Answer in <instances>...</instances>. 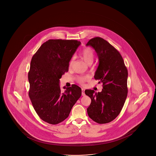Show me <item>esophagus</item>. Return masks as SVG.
Wrapping results in <instances>:
<instances>
[{
  "label": "esophagus",
  "mask_w": 156,
  "mask_h": 156,
  "mask_svg": "<svg viewBox=\"0 0 156 156\" xmlns=\"http://www.w3.org/2000/svg\"><path fill=\"white\" fill-rule=\"evenodd\" d=\"M82 95L83 96L85 95V90L84 89H83V88L82 89Z\"/></svg>",
  "instance_id": "34e87169"
}]
</instances>
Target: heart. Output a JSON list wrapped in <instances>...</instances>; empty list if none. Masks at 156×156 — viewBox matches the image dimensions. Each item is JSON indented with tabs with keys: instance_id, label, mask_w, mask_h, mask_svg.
Here are the masks:
<instances>
[{
	"instance_id": "b5f03b06",
	"label": "heart",
	"mask_w": 156,
	"mask_h": 156,
	"mask_svg": "<svg viewBox=\"0 0 156 156\" xmlns=\"http://www.w3.org/2000/svg\"><path fill=\"white\" fill-rule=\"evenodd\" d=\"M80 57L83 59L85 62L88 65H91L93 62L94 59L93 51L90 48H86L83 49L81 53L80 54ZM73 62V59H72L69 63V66H71ZM76 81L80 84H83L85 82L89 80L90 77L87 75H81L77 76L76 77Z\"/></svg>"
}]
</instances>
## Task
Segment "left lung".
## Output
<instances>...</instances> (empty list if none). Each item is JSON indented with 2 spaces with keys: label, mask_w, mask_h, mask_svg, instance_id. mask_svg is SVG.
Here are the masks:
<instances>
[{
  "label": "left lung",
  "mask_w": 156,
  "mask_h": 156,
  "mask_svg": "<svg viewBox=\"0 0 156 156\" xmlns=\"http://www.w3.org/2000/svg\"><path fill=\"white\" fill-rule=\"evenodd\" d=\"M86 45L93 47L97 53L99 65L94 78L103 84L101 92L85 90L91 100L87 109L88 115L98 123H107L120 114L126 101L128 91L127 68L120 52L102 38H93Z\"/></svg>",
  "instance_id": "left-lung-1"
}]
</instances>
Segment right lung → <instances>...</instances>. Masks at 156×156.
<instances>
[{
  "instance_id": "add662e5",
  "label": "right lung",
  "mask_w": 156,
  "mask_h": 156,
  "mask_svg": "<svg viewBox=\"0 0 156 156\" xmlns=\"http://www.w3.org/2000/svg\"><path fill=\"white\" fill-rule=\"evenodd\" d=\"M81 42L77 40H49L33 56L28 73L29 97L40 118L51 124L62 122L81 97L76 85L61 91L60 79L68 71L69 62Z\"/></svg>"
}]
</instances>
